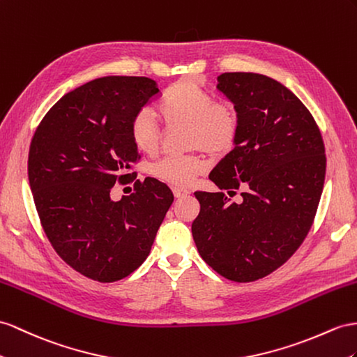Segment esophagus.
<instances>
[{"instance_id": "obj_1", "label": "esophagus", "mask_w": 357, "mask_h": 357, "mask_svg": "<svg viewBox=\"0 0 357 357\" xmlns=\"http://www.w3.org/2000/svg\"><path fill=\"white\" fill-rule=\"evenodd\" d=\"M173 195H175V197H184V196H187V195H190V191L188 190H185V188H178V187H175L173 188Z\"/></svg>"}]
</instances>
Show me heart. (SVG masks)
<instances>
[{
	"label": "heart",
	"instance_id": "1",
	"mask_svg": "<svg viewBox=\"0 0 357 357\" xmlns=\"http://www.w3.org/2000/svg\"><path fill=\"white\" fill-rule=\"evenodd\" d=\"M157 113L167 128L185 125L187 148L197 149L178 157H166L151 167V175L172 187H188L208 167L206 151L220 158L229 153L241 131V119L229 102H217L213 93L193 78H181L170 84L157 104ZM134 148L155 155L161 144V130L148 109H140L130 123Z\"/></svg>",
	"mask_w": 357,
	"mask_h": 357
}]
</instances>
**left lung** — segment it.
<instances>
[{
	"mask_svg": "<svg viewBox=\"0 0 357 357\" xmlns=\"http://www.w3.org/2000/svg\"><path fill=\"white\" fill-rule=\"evenodd\" d=\"M217 89L235 104L241 131L209 173L220 190L196 191L191 232L200 257L223 278L253 282L278 270L305 241L326 176L324 142L314 116L276 79L225 72Z\"/></svg>",
	"mask_w": 357,
	"mask_h": 357,
	"instance_id": "1",
	"label": "left lung"
}]
</instances>
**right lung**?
I'll return each mask as SVG.
<instances>
[{"label": "right lung", "instance_id": "1", "mask_svg": "<svg viewBox=\"0 0 357 357\" xmlns=\"http://www.w3.org/2000/svg\"><path fill=\"white\" fill-rule=\"evenodd\" d=\"M160 96L146 77H104L69 91L36 128L29 179L45 235L59 257L83 276L121 280L139 268L173 202L155 178L135 179L130 123ZM135 193L114 203V183Z\"/></svg>", "mask_w": 357, "mask_h": 357}]
</instances>
